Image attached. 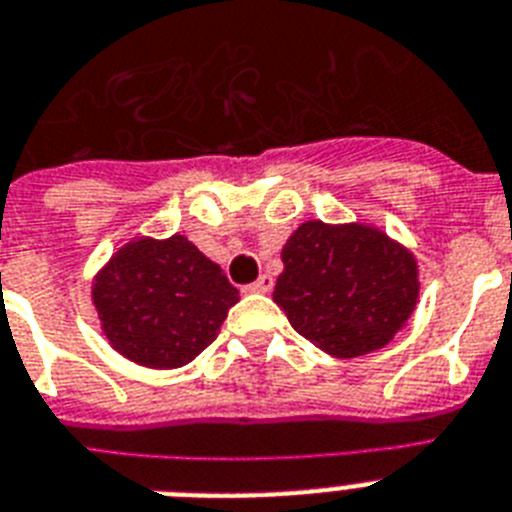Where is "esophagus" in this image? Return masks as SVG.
<instances>
[{"instance_id": "1", "label": "esophagus", "mask_w": 512, "mask_h": 512, "mask_svg": "<svg viewBox=\"0 0 512 512\" xmlns=\"http://www.w3.org/2000/svg\"><path fill=\"white\" fill-rule=\"evenodd\" d=\"M273 289V278L270 276H260L255 283H249L247 291H255V294H268Z\"/></svg>"}]
</instances>
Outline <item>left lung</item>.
Returning a JSON list of instances; mask_svg holds the SVG:
<instances>
[{"label": "left lung", "instance_id": "left-lung-1", "mask_svg": "<svg viewBox=\"0 0 512 512\" xmlns=\"http://www.w3.org/2000/svg\"><path fill=\"white\" fill-rule=\"evenodd\" d=\"M281 260L276 304L296 333L341 359L382 349L416 307L414 255L362 223H302Z\"/></svg>", "mask_w": 512, "mask_h": 512}]
</instances>
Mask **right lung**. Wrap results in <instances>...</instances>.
I'll return each instance as SVG.
<instances>
[{
	"mask_svg": "<svg viewBox=\"0 0 512 512\" xmlns=\"http://www.w3.org/2000/svg\"><path fill=\"white\" fill-rule=\"evenodd\" d=\"M239 291L187 236L137 239L93 283V304L111 346L132 362L174 369L216 341Z\"/></svg>",
	"mask_w": 512,
	"mask_h": 512,
	"instance_id": "add662e5",
	"label": "right lung"
}]
</instances>
